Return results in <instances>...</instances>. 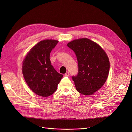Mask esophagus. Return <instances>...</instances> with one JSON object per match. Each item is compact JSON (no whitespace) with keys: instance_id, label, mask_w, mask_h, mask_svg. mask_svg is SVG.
Masks as SVG:
<instances>
[{"instance_id":"1","label":"esophagus","mask_w":132,"mask_h":132,"mask_svg":"<svg viewBox=\"0 0 132 132\" xmlns=\"http://www.w3.org/2000/svg\"><path fill=\"white\" fill-rule=\"evenodd\" d=\"M69 75H70V73H69V72H66L65 74V77H68Z\"/></svg>"}]
</instances>
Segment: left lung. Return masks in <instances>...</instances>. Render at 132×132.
<instances>
[{
	"label": "left lung",
	"mask_w": 132,
	"mask_h": 132,
	"mask_svg": "<svg viewBox=\"0 0 132 132\" xmlns=\"http://www.w3.org/2000/svg\"><path fill=\"white\" fill-rule=\"evenodd\" d=\"M75 53L79 72L72 79L77 90L85 95L94 94L108 77L110 62L105 52L96 43L86 38L72 40L67 45Z\"/></svg>",
	"instance_id": "8db88e82"
}]
</instances>
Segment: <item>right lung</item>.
<instances>
[{
  "label": "right lung",
  "instance_id": "1",
  "mask_svg": "<svg viewBox=\"0 0 132 132\" xmlns=\"http://www.w3.org/2000/svg\"><path fill=\"white\" fill-rule=\"evenodd\" d=\"M58 41H40L27 53L22 65V74L28 86L36 94L48 97L57 89L63 75L58 73L51 65L50 54Z\"/></svg>",
  "mask_w": 132,
  "mask_h": 132
}]
</instances>
